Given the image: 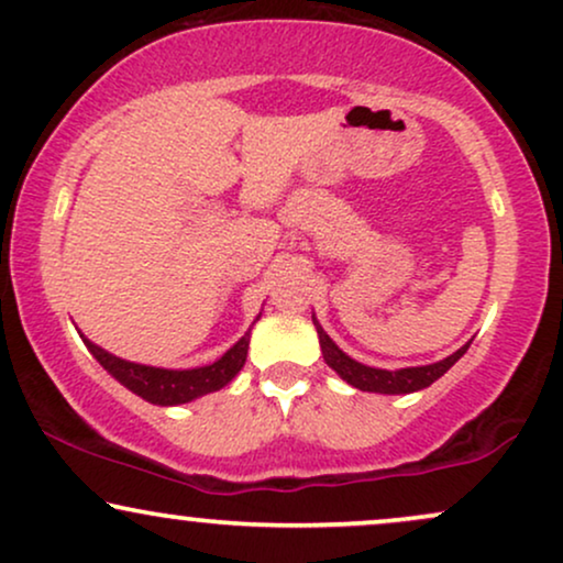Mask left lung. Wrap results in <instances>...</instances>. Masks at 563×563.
I'll list each match as a JSON object with an SVG mask.
<instances>
[{
    "instance_id": "left-lung-1",
    "label": "left lung",
    "mask_w": 563,
    "mask_h": 563,
    "mask_svg": "<svg viewBox=\"0 0 563 563\" xmlns=\"http://www.w3.org/2000/svg\"><path fill=\"white\" fill-rule=\"evenodd\" d=\"M314 319L317 334H319V345H322V355L324 364L332 368L340 379L351 384V387L361 389V393H379V395H410L418 393V389L431 387L439 376H444L450 368L457 364V361L465 355L471 343L462 345L460 351H454L452 355H446L444 361H437V364L429 366H410V368H397V372H389V368H374L366 364H358V361L351 358V355L340 351L334 345V340L322 330V324Z\"/></svg>"
}]
</instances>
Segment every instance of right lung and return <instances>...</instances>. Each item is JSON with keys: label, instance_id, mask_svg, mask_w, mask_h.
<instances>
[{"label": "right lung", "instance_id": "1", "mask_svg": "<svg viewBox=\"0 0 563 563\" xmlns=\"http://www.w3.org/2000/svg\"><path fill=\"white\" fill-rule=\"evenodd\" d=\"M262 314H257L260 319ZM254 319V322H257ZM82 343L88 345L92 358L101 364L119 384H124L130 393H134L142 400L153 405H184L197 400V397L218 393L236 376L246 364V351H249V338L252 330L244 332V338L236 345L229 347L218 361H212L208 366L197 368H158V366H145L134 364V361H124L119 355L103 351L101 345L90 343L85 334H80Z\"/></svg>", "mask_w": 563, "mask_h": 563}]
</instances>
